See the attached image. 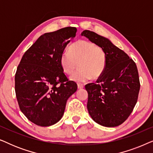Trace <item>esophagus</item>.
<instances>
[{
  "label": "esophagus",
  "mask_w": 153,
  "mask_h": 153,
  "mask_svg": "<svg viewBox=\"0 0 153 153\" xmlns=\"http://www.w3.org/2000/svg\"><path fill=\"white\" fill-rule=\"evenodd\" d=\"M77 87H78V89H82L83 87H84V85L83 84V83H77Z\"/></svg>",
  "instance_id": "1"
}]
</instances>
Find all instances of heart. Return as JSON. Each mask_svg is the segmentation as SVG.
Listing matches in <instances>:
<instances>
[{
    "instance_id": "b5f03b06",
    "label": "heart",
    "mask_w": 153,
    "mask_h": 153,
    "mask_svg": "<svg viewBox=\"0 0 153 153\" xmlns=\"http://www.w3.org/2000/svg\"><path fill=\"white\" fill-rule=\"evenodd\" d=\"M81 70L72 75L71 79L76 82L88 80L92 76L97 78L104 71L106 57L104 51L95 44L79 40L65 51L60 58V65L65 74H72L78 68Z\"/></svg>"
}]
</instances>
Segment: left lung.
Here are the masks:
<instances>
[{"label":"left lung","instance_id":"1","mask_svg":"<svg viewBox=\"0 0 153 153\" xmlns=\"http://www.w3.org/2000/svg\"><path fill=\"white\" fill-rule=\"evenodd\" d=\"M81 35L102 48L106 57L102 74L95 83L85 86L90 116L104 127L118 126L127 120L137 104L140 90L137 65L106 37L88 30Z\"/></svg>","mask_w":153,"mask_h":153}]
</instances>
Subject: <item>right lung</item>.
Wrapping results in <instances>:
<instances>
[{
  "instance_id": "add662e5",
  "label": "right lung",
  "mask_w": 153,
  "mask_h": 153,
  "mask_svg": "<svg viewBox=\"0 0 153 153\" xmlns=\"http://www.w3.org/2000/svg\"><path fill=\"white\" fill-rule=\"evenodd\" d=\"M76 28L66 27L42 35L25 52L15 74V93L22 112L42 127L58 123L67 101L77 90L68 81L60 65V58Z\"/></svg>"
}]
</instances>
